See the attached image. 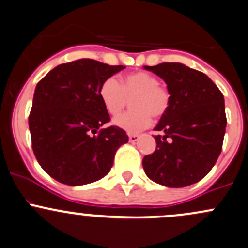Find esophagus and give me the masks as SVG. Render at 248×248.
<instances>
[{"mask_svg": "<svg viewBox=\"0 0 248 248\" xmlns=\"http://www.w3.org/2000/svg\"><path fill=\"white\" fill-rule=\"evenodd\" d=\"M130 142H136L139 140V134H129Z\"/></svg>", "mask_w": 248, "mask_h": 248, "instance_id": "34e87169", "label": "esophagus"}]
</instances>
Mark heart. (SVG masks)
Masks as SVG:
<instances>
[{
	"label": "heart",
	"instance_id": "b5f03b06",
	"mask_svg": "<svg viewBox=\"0 0 248 248\" xmlns=\"http://www.w3.org/2000/svg\"><path fill=\"white\" fill-rule=\"evenodd\" d=\"M99 96L104 108L112 117H117L132 99L130 108L132 111L114 119V124L129 132L144 129L154 119L161 118L168 111L170 93L165 85L159 83L156 76L147 71L127 74L122 83L114 78H108L101 83Z\"/></svg>",
	"mask_w": 248,
	"mask_h": 248
}]
</instances>
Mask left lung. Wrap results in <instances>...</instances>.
<instances>
[{"label": "left lung", "instance_id": "left-lung-1", "mask_svg": "<svg viewBox=\"0 0 248 248\" xmlns=\"http://www.w3.org/2000/svg\"><path fill=\"white\" fill-rule=\"evenodd\" d=\"M167 83L168 111L155 130L156 149L143 157V170L153 181L185 187L203 179L217 161L226 132L223 94L201 71L181 63L144 67Z\"/></svg>", "mask_w": 248, "mask_h": 248}]
</instances>
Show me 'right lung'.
<instances>
[{"label": "right lung", "instance_id": "right-lung-1", "mask_svg": "<svg viewBox=\"0 0 248 248\" xmlns=\"http://www.w3.org/2000/svg\"><path fill=\"white\" fill-rule=\"evenodd\" d=\"M124 68L82 58L57 65L38 82L29 126L35 159L51 178L78 186L109 172L129 137L114 125L101 127L109 114L99 88Z\"/></svg>", "mask_w": 248, "mask_h": 248}]
</instances>
